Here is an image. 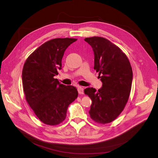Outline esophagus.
<instances>
[{
  "label": "esophagus",
  "instance_id": "34e87169",
  "mask_svg": "<svg viewBox=\"0 0 158 158\" xmlns=\"http://www.w3.org/2000/svg\"><path fill=\"white\" fill-rule=\"evenodd\" d=\"M78 92L80 94H84V88L78 86Z\"/></svg>",
  "mask_w": 158,
  "mask_h": 158
}]
</instances>
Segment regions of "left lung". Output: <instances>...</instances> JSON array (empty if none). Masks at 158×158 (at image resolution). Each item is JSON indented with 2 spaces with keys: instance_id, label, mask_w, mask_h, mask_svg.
<instances>
[{
  "instance_id": "8db88e82",
  "label": "left lung",
  "mask_w": 158,
  "mask_h": 158,
  "mask_svg": "<svg viewBox=\"0 0 158 158\" xmlns=\"http://www.w3.org/2000/svg\"><path fill=\"white\" fill-rule=\"evenodd\" d=\"M84 41L92 47L94 69L102 82L98 91L93 88L84 89L92 101L89 115L96 123H111L127 103L132 82V67L127 55L106 38L87 37Z\"/></svg>"
}]
</instances>
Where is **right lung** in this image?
Listing matches in <instances>:
<instances>
[{
    "label": "right lung",
    "mask_w": 158,
    "mask_h": 158,
    "mask_svg": "<svg viewBox=\"0 0 158 158\" xmlns=\"http://www.w3.org/2000/svg\"><path fill=\"white\" fill-rule=\"evenodd\" d=\"M73 38H56L45 42L26 60L22 70V84L28 104L40 120L56 125L66 116L69 105L78 97L73 85L60 84L54 77L62 69V59Z\"/></svg>",
    "instance_id": "right-lung-1"
}]
</instances>
